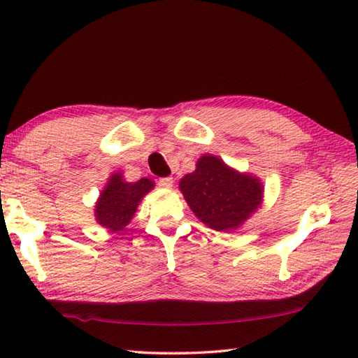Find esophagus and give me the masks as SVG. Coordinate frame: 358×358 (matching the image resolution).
<instances>
[{"label":"esophagus","instance_id":"34e87169","mask_svg":"<svg viewBox=\"0 0 358 358\" xmlns=\"http://www.w3.org/2000/svg\"><path fill=\"white\" fill-rule=\"evenodd\" d=\"M157 185L161 187H166V189H171L173 186V178L172 177H164V178H159L157 180Z\"/></svg>","mask_w":358,"mask_h":358}]
</instances>
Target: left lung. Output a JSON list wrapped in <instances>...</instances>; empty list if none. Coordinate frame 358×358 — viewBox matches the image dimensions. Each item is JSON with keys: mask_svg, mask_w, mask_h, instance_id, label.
<instances>
[{"mask_svg": "<svg viewBox=\"0 0 358 358\" xmlns=\"http://www.w3.org/2000/svg\"><path fill=\"white\" fill-rule=\"evenodd\" d=\"M180 191L194 215L215 230L240 227L260 207L264 197L257 177L240 173L211 155H203L196 171L180 180Z\"/></svg>", "mask_w": 358, "mask_h": 358, "instance_id": "1", "label": "left lung"}]
</instances>
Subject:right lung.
Here are the masks:
<instances>
[{
	"label": "right lung",
	"mask_w": 358,
	"mask_h": 358,
	"mask_svg": "<svg viewBox=\"0 0 358 358\" xmlns=\"http://www.w3.org/2000/svg\"><path fill=\"white\" fill-rule=\"evenodd\" d=\"M153 187L155 183L148 178L128 183L121 172H115L94 205L96 221L113 232L123 230L134 216L142 197Z\"/></svg>",
	"instance_id": "add662e5"
}]
</instances>
